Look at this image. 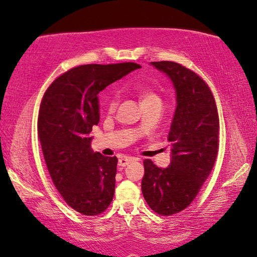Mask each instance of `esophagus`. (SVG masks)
Returning a JSON list of instances; mask_svg holds the SVG:
<instances>
[{"mask_svg": "<svg viewBox=\"0 0 257 257\" xmlns=\"http://www.w3.org/2000/svg\"><path fill=\"white\" fill-rule=\"evenodd\" d=\"M133 161H135V160H133L132 158H125L124 157V158H120V159L118 160V165L120 167H125V166H127L128 164H132Z\"/></svg>", "mask_w": 257, "mask_h": 257, "instance_id": "34e87169", "label": "esophagus"}]
</instances>
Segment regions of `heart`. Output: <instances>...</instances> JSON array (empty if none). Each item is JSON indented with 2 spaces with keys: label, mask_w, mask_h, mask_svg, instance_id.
Listing matches in <instances>:
<instances>
[{
  "label": "heart",
  "mask_w": 257,
  "mask_h": 257,
  "mask_svg": "<svg viewBox=\"0 0 257 257\" xmlns=\"http://www.w3.org/2000/svg\"><path fill=\"white\" fill-rule=\"evenodd\" d=\"M139 97H140V100H142V105L143 104H146V103H151V101H161V98L159 94L157 92H154L152 90H142L139 92ZM115 105H117V99H115V97H112L110 98V100H108V110H114Z\"/></svg>",
  "instance_id": "heart-1"
}]
</instances>
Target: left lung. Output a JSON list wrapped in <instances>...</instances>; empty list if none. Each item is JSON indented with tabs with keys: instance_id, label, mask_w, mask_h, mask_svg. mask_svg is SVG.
Listing matches in <instances>:
<instances>
[{
	"instance_id": "obj_1",
	"label": "left lung",
	"mask_w": 257,
	"mask_h": 257,
	"mask_svg": "<svg viewBox=\"0 0 257 257\" xmlns=\"http://www.w3.org/2000/svg\"><path fill=\"white\" fill-rule=\"evenodd\" d=\"M152 65L173 82L178 105L167 137L170 166L159 168L144 160L142 191L153 212L170 216L191 205L213 170L219 152V114L208 84L198 73L170 61Z\"/></svg>"
}]
</instances>
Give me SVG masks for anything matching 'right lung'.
<instances>
[{
  "label": "right lung",
  "instance_id": "right-lung-1",
  "mask_svg": "<svg viewBox=\"0 0 257 257\" xmlns=\"http://www.w3.org/2000/svg\"><path fill=\"white\" fill-rule=\"evenodd\" d=\"M132 62L76 66L45 91L37 131L49 174L72 209L99 215L113 199L118 159L91 150L92 126L99 121L98 93L133 70Z\"/></svg>",
  "mask_w": 257,
  "mask_h": 257
}]
</instances>
